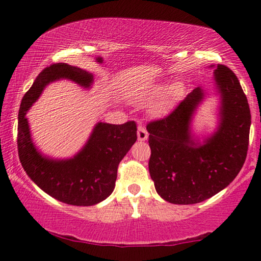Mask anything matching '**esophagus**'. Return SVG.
Returning <instances> with one entry per match:
<instances>
[{
  "label": "esophagus",
  "mask_w": 261,
  "mask_h": 261,
  "mask_svg": "<svg viewBox=\"0 0 261 261\" xmlns=\"http://www.w3.org/2000/svg\"><path fill=\"white\" fill-rule=\"evenodd\" d=\"M137 137H138V141H141V142L146 141L147 137H149V134H147V131H146L145 127H144V126H138Z\"/></svg>",
  "instance_id": "esophagus-1"
}]
</instances>
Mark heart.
Wrapping results in <instances>:
<instances>
[{
	"instance_id": "1",
	"label": "heart",
	"mask_w": 261,
	"mask_h": 261,
	"mask_svg": "<svg viewBox=\"0 0 261 261\" xmlns=\"http://www.w3.org/2000/svg\"><path fill=\"white\" fill-rule=\"evenodd\" d=\"M159 93H161V88H153L147 92H144L143 95H141L139 100H141V102H147V100H151L155 98V97H158ZM174 95H176V90H174V88H169L163 91L162 95L153 102L152 107H151V112L155 116H162V115L168 114L170 109L173 106Z\"/></svg>"
}]
</instances>
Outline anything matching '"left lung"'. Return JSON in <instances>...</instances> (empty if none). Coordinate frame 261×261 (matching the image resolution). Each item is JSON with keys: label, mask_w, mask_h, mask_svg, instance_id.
<instances>
[{"label": "left lung", "mask_w": 261, "mask_h": 261, "mask_svg": "<svg viewBox=\"0 0 261 261\" xmlns=\"http://www.w3.org/2000/svg\"><path fill=\"white\" fill-rule=\"evenodd\" d=\"M215 80L221 96L220 124L204 144L194 142L190 132L193 112L204 97L200 88L166 117L146 125L151 179L171 204H197L215 196L230 185L246 159L251 126L246 95L234 72L223 64L217 65Z\"/></svg>", "instance_id": "8db88e82"}]
</instances>
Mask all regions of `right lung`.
I'll use <instances>...</instances> for the list:
<instances>
[{
  "mask_svg": "<svg viewBox=\"0 0 261 261\" xmlns=\"http://www.w3.org/2000/svg\"><path fill=\"white\" fill-rule=\"evenodd\" d=\"M60 79L84 88L90 87L93 81L90 72L67 63H55L42 70L19 107L18 157L30 179L49 196L69 205L91 206L114 191L119 162L137 141V125L134 120L120 125L99 122L73 158L57 161L42 155L31 141L25 115L45 85Z\"/></svg>",
  "mask_w": 261,
  "mask_h": 261,
  "instance_id": "right-lung-1",
  "label": "right lung"
}]
</instances>
